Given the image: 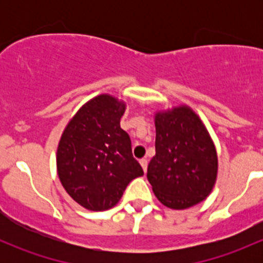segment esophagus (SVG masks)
<instances>
[{
  "instance_id": "esophagus-1",
  "label": "esophagus",
  "mask_w": 263,
  "mask_h": 263,
  "mask_svg": "<svg viewBox=\"0 0 263 263\" xmlns=\"http://www.w3.org/2000/svg\"><path fill=\"white\" fill-rule=\"evenodd\" d=\"M140 164H141L144 172H146V169H147V160H146V159H141V160H140Z\"/></svg>"
}]
</instances>
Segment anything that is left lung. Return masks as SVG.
Masks as SVG:
<instances>
[{
	"label": "left lung",
	"mask_w": 263,
	"mask_h": 263,
	"mask_svg": "<svg viewBox=\"0 0 263 263\" xmlns=\"http://www.w3.org/2000/svg\"><path fill=\"white\" fill-rule=\"evenodd\" d=\"M155 156L147 165L154 195L164 206L184 210L202 202L217 178V153L200 116L187 104L154 115Z\"/></svg>",
	"instance_id": "obj_1"
}]
</instances>
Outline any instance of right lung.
<instances>
[{"label":"right lung","instance_id":"obj_1","mask_svg":"<svg viewBox=\"0 0 263 263\" xmlns=\"http://www.w3.org/2000/svg\"><path fill=\"white\" fill-rule=\"evenodd\" d=\"M126 102L110 94L87 100L68 121L58 142L55 164L61 184L90 211L109 210L132 179L144 176L121 128Z\"/></svg>","mask_w":263,"mask_h":263}]
</instances>
